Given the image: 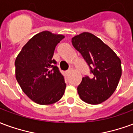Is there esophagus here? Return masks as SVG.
<instances>
[{
  "mask_svg": "<svg viewBox=\"0 0 133 133\" xmlns=\"http://www.w3.org/2000/svg\"><path fill=\"white\" fill-rule=\"evenodd\" d=\"M71 71H72V69H68L66 72V74H69Z\"/></svg>",
  "mask_w": 133,
  "mask_h": 133,
  "instance_id": "esophagus-1",
  "label": "esophagus"
}]
</instances>
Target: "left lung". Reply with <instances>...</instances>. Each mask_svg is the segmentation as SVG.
<instances>
[{"mask_svg":"<svg viewBox=\"0 0 133 133\" xmlns=\"http://www.w3.org/2000/svg\"><path fill=\"white\" fill-rule=\"evenodd\" d=\"M74 47L81 53L94 76L83 77L77 91L84 102L96 105L110 98L120 81L121 61L101 39L89 32H83L71 39Z\"/></svg>","mask_w":133,"mask_h":133,"instance_id":"8db88e82","label":"left lung"}]
</instances>
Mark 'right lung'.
Returning a JSON list of instances; mask_svg holds the SVG:
<instances>
[{
    "label": "right lung",
    "mask_w": 133,
    "mask_h": 133,
    "mask_svg": "<svg viewBox=\"0 0 133 133\" xmlns=\"http://www.w3.org/2000/svg\"><path fill=\"white\" fill-rule=\"evenodd\" d=\"M62 35L43 31L23 46L15 59V77L23 91L34 102L49 105L59 101L65 91L64 78L52 59Z\"/></svg>",
    "instance_id": "obj_1"
}]
</instances>
